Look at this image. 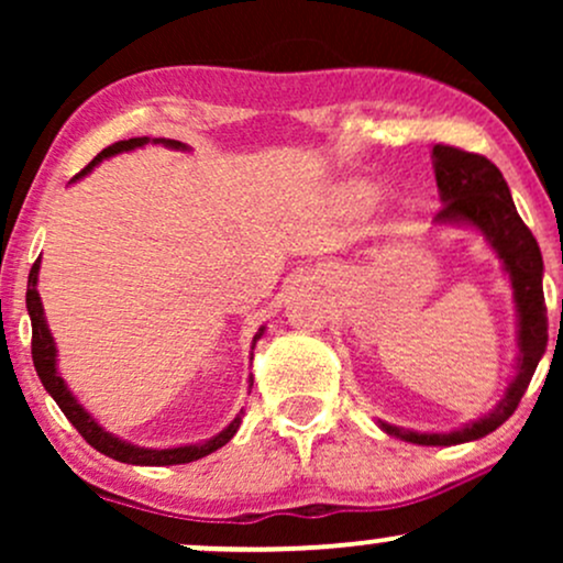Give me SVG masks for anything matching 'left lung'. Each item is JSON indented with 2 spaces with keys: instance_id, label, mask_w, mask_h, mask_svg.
I'll return each instance as SVG.
<instances>
[{
  "instance_id": "8db88e82",
  "label": "left lung",
  "mask_w": 563,
  "mask_h": 563,
  "mask_svg": "<svg viewBox=\"0 0 563 563\" xmlns=\"http://www.w3.org/2000/svg\"><path fill=\"white\" fill-rule=\"evenodd\" d=\"M434 172L439 196H442V211L437 214L439 222H468L479 228L506 264L510 283H514L516 307H519V373L493 416L466 429L450 431V434H416V431H399L386 423L384 429L412 444H461L482 439L514 416L534 376V367L545 354L548 309L545 296H542L540 245L521 222L500 169L479 153L434 145Z\"/></svg>"
}]
</instances>
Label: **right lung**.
Returning <instances> with one entry per match:
<instances>
[{
    "instance_id": "right-lung-1",
    "label": "right lung",
    "mask_w": 563,
    "mask_h": 563,
    "mask_svg": "<svg viewBox=\"0 0 563 563\" xmlns=\"http://www.w3.org/2000/svg\"><path fill=\"white\" fill-rule=\"evenodd\" d=\"M145 142H147V137H132V140L113 142V145H108L106 151L97 153V156L92 158V164L84 166V169L76 174L74 179L84 177V174L92 169L95 164H100L102 158L115 156V153H121V151H132V147L145 145ZM156 142H164V145H169V147H185L183 142H177V140H156ZM36 273H38V260L34 262V267H31L29 290H25V307H29V314H31V357H34V367H36L38 380H42L44 389L53 394V399L63 410V416H66L68 421L76 426V431H79V434L87 439L95 450H100L102 455L113 457V461L134 463V466H177V463H190V461H198V457L209 455V452L219 450L222 444H228L230 439L235 437L238 426H241V418H235V421H232L228 429L222 431V434L209 439V442L190 444V448H172V450H142V448H134V444L121 442V439L111 437L108 431H102L100 426L89 418V412L84 410L79 402H76L74 394H70L66 389V384H63V378L57 376L55 344H53V335H49V331H47V322H44L42 301H38ZM262 333H264V328L256 333V339H260ZM256 339H254V344H256ZM251 384H254V380H251Z\"/></svg>"
}]
</instances>
